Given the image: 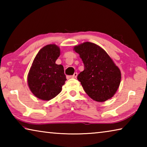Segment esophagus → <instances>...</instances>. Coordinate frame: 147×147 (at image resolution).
Returning a JSON list of instances; mask_svg holds the SVG:
<instances>
[{
    "mask_svg": "<svg viewBox=\"0 0 147 147\" xmlns=\"http://www.w3.org/2000/svg\"><path fill=\"white\" fill-rule=\"evenodd\" d=\"M77 75H78V73H74V74H73V76H71V78H76Z\"/></svg>",
    "mask_w": 147,
    "mask_h": 147,
    "instance_id": "1",
    "label": "esophagus"
}]
</instances>
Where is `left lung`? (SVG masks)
I'll return each instance as SVG.
<instances>
[{
	"instance_id": "left-lung-1",
	"label": "left lung",
	"mask_w": 147,
	"mask_h": 147,
	"mask_svg": "<svg viewBox=\"0 0 147 147\" xmlns=\"http://www.w3.org/2000/svg\"><path fill=\"white\" fill-rule=\"evenodd\" d=\"M84 65L77 79L89 97L104 102L115 94L120 85L119 69L104 50L97 45L86 42L74 48Z\"/></svg>"
}]
</instances>
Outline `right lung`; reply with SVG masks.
Masks as SVG:
<instances>
[{
  "label": "right lung",
  "mask_w": 147,
  "mask_h": 147,
  "mask_svg": "<svg viewBox=\"0 0 147 147\" xmlns=\"http://www.w3.org/2000/svg\"><path fill=\"white\" fill-rule=\"evenodd\" d=\"M60 54L56 45L42 48L34 58L28 76V86L35 96L49 100L60 93L67 80L63 67L55 62Z\"/></svg>",
  "instance_id": "1"
}]
</instances>
